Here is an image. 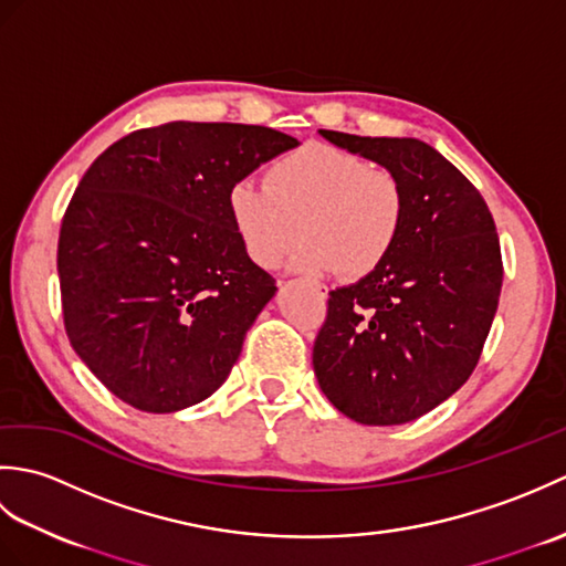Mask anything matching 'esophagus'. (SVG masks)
Instances as JSON below:
<instances>
[{
  "instance_id": "34e87169",
  "label": "esophagus",
  "mask_w": 566,
  "mask_h": 566,
  "mask_svg": "<svg viewBox=\"0 0 566 566\" xmlns=\"http://www.w3.org/2000/svg\"><path fill=\"white\" fill-rule=\"evenodd\" d=\"M311 286H314V292L318 298H326L328 296V286L326 284H318V282H311Z\"/></svg>"
}]
</instances>
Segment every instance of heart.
<instances>
[{
	"mask_svg": "<svg viewBox=\"0 0 566 566\" xmlns=\"http://www.w3.org/2000/svg\"><path fill=\"white\" fill-rule=\"evenodd\" d=\"M228 219L258 268L286 255L298 231L292 268L365 276L381 268L399 243L406 199L389 170L369 167L355 153L306 143L276 158L264 185L238 179L226 195Z\"/></svg>",
	"mask_w": 566,
	"mask_h": 566,
	"instance_id": "1",
	"label": "heart"
}]
</instances>
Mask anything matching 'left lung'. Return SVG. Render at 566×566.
Returning a JSON list of instances; mask_svg holds the SVG:
<instances>
[{"label": "left lung", "mask_w": 566, "mask_h": 566, "mask_svg": "<svg viewBox=\"0 0 566 566\" xmlns=\"http://www.w3.org/2000/svg\"><path fill=\"white\" fill-rule=\"evenodd\" d=\"M318 134L399 179L406 219L381 268L331 292L314 371L347 418L401 426L450 399L479 363L503 282L496 226L476 187L428 143Z\"/></svg>", "instance_id": "8db88e82"}]
</instances>
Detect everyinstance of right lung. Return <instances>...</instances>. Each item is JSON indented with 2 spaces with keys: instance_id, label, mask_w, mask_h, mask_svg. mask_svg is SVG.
Instances as JSON below:
<instances>
[{
  "instance_id": "right-lung-1",
  "label": "right lung",
  "mask_w": 566,
  "mask_h": 566,
  "mask_svg": "<svg viewBox=\"0 0 566 566\" xmlns=\"http://www.w3.org/2000/svg\"><path fill=\"white\" fill-rule=\"evenodd\" d=\"M298 140L245 124L170 122L106 148L63 216L57 276L72 350L106 389L175 413L221 387L276 294L226 195Z\"/></svg>"
}]
</instances>
